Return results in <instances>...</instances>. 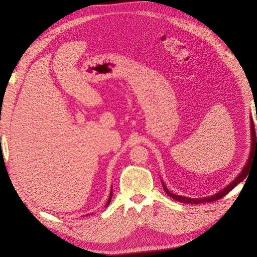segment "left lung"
<instances>
[{"label": "left lung", "mask_w": 257, "mask_h": 257, "mask_svg": "<svg viewBox=\"0 0 257 257\" xmlns=\"http://www.w3.org/2000/svg\"><path fill=\"white\" fill-rule=\"evenodd\" d=\"M251 141H252V148H251V154H250V158H248L247 162L245 166L243 167L242 172H241L238 177L235 179V180H232V182H230L226 188L223 189L222 191L217 192L216 194H214V195H211L209 197H203V198H190V197H185V196H181V195H176V194L174 193H170L166 185L164 184V182L162 181V184H163V189H164V191L168 194V195L174 198L175 200H178L180 201V203H185V204H201V203H210V201H214V200H217L222 198L223 196L226 195L227 193H229L232 189L235 188V186L240 183L241 181H243V179L246 178L247 176V173H248V166H250V164L252 163V159H253V150H257V135L255 134V128H254V123H253V120H251Z\"/></svg>", "instance_id": "1"}]
</instances>
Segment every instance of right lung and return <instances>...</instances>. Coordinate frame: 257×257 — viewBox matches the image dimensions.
<instances>
[{"mask_svg":"<svg viewBox=\"0 0 257 257\" xmlns=\"http://www.w3.org/2000/svg\"><path fill=\"white\" fill-rule=\"evenodd\" d=\"M111 197H112V190H111V192H110V196H109V198H108V201H107V204H106V207L109 205V203H110V200H111Z\"/></svg>","mask_w":257,"mask_h":257,"instance_id":"1","label":"right lung"}]
</instances>
